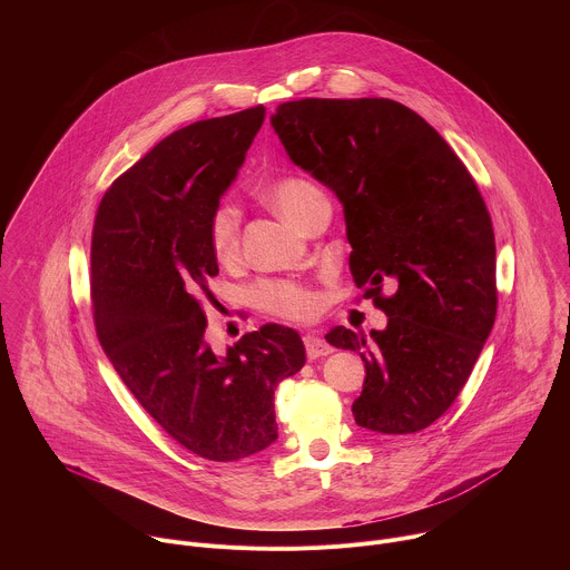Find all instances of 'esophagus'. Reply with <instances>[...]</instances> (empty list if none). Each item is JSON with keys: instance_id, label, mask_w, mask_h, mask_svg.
I'll use <instances>...</instances> for the list:
<instances>
[{"instance_id": "1", "label": "esophagus", "mask_w": 570, "mask_h": 570, "mask_svg": "<svg viewBox=\"0 0 570 570\" xmlns=\"http://www.w3.org/2000/svg\"><path fill=\"white\" fill-rule=\"evenodd\" d=\"M304 346H306V355H308V360L326 357V355H331V353H333V348L326 344V340H324V337H320V335H315V333H308V335L304 337Z\"/></svg>"}]
</instances>
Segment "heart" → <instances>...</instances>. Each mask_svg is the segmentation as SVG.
<instances>
[{
	"label": "heart",
	"mask_w": 570,
	"mask_h": 570,
	"mask_svg": "<svg viewBox=\"0 0 570 570\" xmlns=\"http://www.w3.org/2000/svg\"><path fill=\"white\" fill-rule=\"evenodd\" d=\"M268 199L279 208L284 217L297 224L315 202L324 199V195L311 179L299 175H286L268 188ZM239 222V208L235 204L222 202L213 208L208 217V244L217 259L228 262L237 255ZM253 297L257 306H262L266 313L284 320H308L317 311L315 293L306 284L291 279L262 282L253 291Z\"/></svg>",
	"instance_id": "heart-1"
}]
</instances>
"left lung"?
Listing matches in <instances>:
<instances>
[{
  "instance_id": "1",
  "label": "left lung",
  "mask_w": 570,
  "mask_h": 570,
  "mask_svg": "<svg viewBox=\"0 0 570 570\" xmlns=\"http://www.w3.org/2000/svg\"><path fill=\"white\" fill-rule=\"evenodd\" d=\"M288 157L340 197L351 273L389 317L366 342L344 326L326 342L366 366L355 422L384 435L440 420L498 315L495 233L475 179L415 110L384 97L284 101L271 117ZM384 281L396 286L386 298Z\"/></svg>"
}]
</instances>
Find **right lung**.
<instances>
[{"mask_svg":"<svg viewBox=\"0 0 570 570\" xmlns=\"http://www.w3.org/2000/svg\"><path fill=\"white\" fill-rule=\"evenodd\" d=\"M266 108L202 119L161 139L99 202L90 297L101 348L144 411L213 462L277 440L275 389L306 351L286 326L246 333L226 355L206 344L202 297L219 273L208 217L244 161Z\"/></svg>","mask_w":570,"mask_h":570,"instance_id":"1","label":"right lung"}]
</instances>
